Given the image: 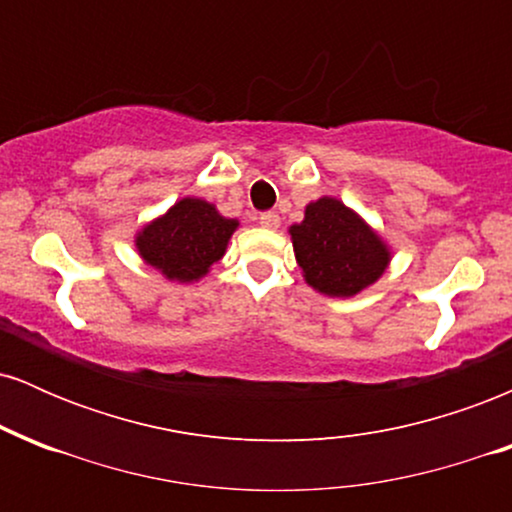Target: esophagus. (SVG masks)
<instances>
[{
	"label": "esophagus",
	"mask_w": 512,
	"mask_h": 512,
	"mask_svg": "<svg viewBox=\"0 0 512 512\" xmlns=\"http://www.w3.org/2000/svg\"><path fill=\"white\" fill-rule=\"evenodd\" d=\"M279 223H281V219H279V214H274V211H267V214H262L260 216V226L262 228H279Z\"/></svg>",
	"instance_id": "34e87169"
}]
</instances>
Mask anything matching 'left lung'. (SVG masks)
<instances>
[{
	"instance_id": "left-lung-1",
	"label": "left lung",
	"mask_w": 512,
	"mask_h": 512,
	"mask_svg": "<svg viewBox=\"0 0 512 512\" xmlns=\"http://www.w3.org/2000/svg\"><path fill=\"white\" fill-rule=\"evenodd\" d=\"M305 284L332 298H351L383 276L390 248L354 209L334 197L305 207V219L289 228Z\"/></svg>"
}]
</instances>
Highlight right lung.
Wrapping results in <instances>:
<instances>
[{
	"label": "right lung",
	"mask_w": 512,
	"mask_h": 512,
	"mask_svg": "<svg viewBox=\"0 0 512 512\" xmlns=\"http://www.w3.org/2000/svg\"><path fill=\"white\" fill-rule=\"evenodd\" d=\"M240 226L226 219L214 204L197 197L175 202L166 214L146 223L134 238L142 260L170 281L192 284L226 255V245Z\"/></svg>",
	"instance_id": "obj_1"
}]
</instances>
